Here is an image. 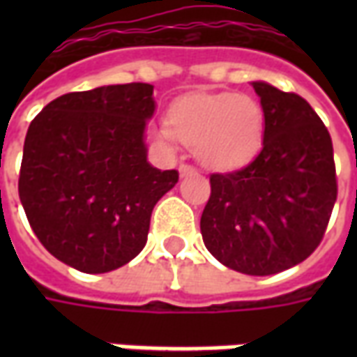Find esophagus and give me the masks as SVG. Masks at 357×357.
<instances>
[{"label":"esophagus","instance_id":"1","mask_svg":"<svg viewBox=\"0 0 357 357\" xmlns=\"http://www.w3.org/2000/svg\"><path fill=\"white\" fill-rule=\"evenodd\" d=\"M197 170H195L193 166H189V164H179V176L181 178H185V176H195Z\"/></svg>","mask_w":357,"mask_h":357}]
</instances>
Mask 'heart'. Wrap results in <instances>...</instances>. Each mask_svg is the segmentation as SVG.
Listing matches in <instances>:
<instances>
[{
  "label": "heart",
  "mask_w": 357,
  "mask_h": 357,
  "mask_svg": "<svg viewBox=\"0 0 357 357\" xmlns=\"http://www.w3.org/2000/svg\"><path fill=\"white\" fill-rule=\"evenodd\" d=\"M266 116L245 93H197L181 97L168 110V124L155 130L162 145L181 141L210 170L227 172L248 164L262 147Z\"/></svg>",
  "instance_id": "b5f03b06"
}]
</instances>
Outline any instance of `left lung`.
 <instances>
[{
	"label": "left lung",
	"mask_w": 357,
	"mask_h": 357,
	"mask_svg": "<svg viewBox=\"0 0 357 357\" xmlns=\"http://www.w3.org/2000/svg\"><path fill=\"white\" fill-rule=\"evenodd\" d=\"M266 116L252 162L212 174L201 216L210 255L247 275H273L304 262L321 243L337 201L333 143L306 99L252 82Z\"/></svg>",
	"instance_id": "1"
}]
</instances>
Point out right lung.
Here are the masks:
<instances>
[{"instance_id":"obj_1","label":"right lung","mask_w":357,"mask_h":357,"mask_svg":"<svg viewBox=\"0 0 357 357\" xmlns=\"http://www.w3.org/2000/svg\"><path fill=\"white\" fill-rule=\"evenodd\" d=\"M151 84L101 86L45 105L28 128L19 197L36 237L84 273L122 268L147 243L155 204L176 170L147 160Z\"/></svg>"}]
</instances>
